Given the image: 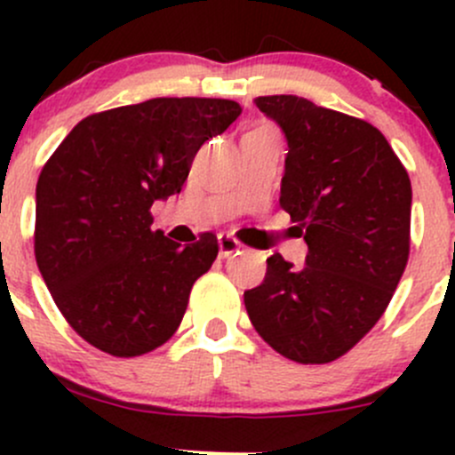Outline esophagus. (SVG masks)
<instances>
[{"label":"esophagus","instance_id":"1","mask_svg":"<svg viewBox=\"0 0 455 455\" xmlns=\"http://www.w3.org/2000/svg\"><path fill=\"white\" fill-rule=\"evenodd\" d=\"M218 244H220V255L222 257H231V255L240 253V249H242L240 242H237L233 235H228V233H220Z\"/></svg>","mask_w":455,"mask_h":455}]
</instances>
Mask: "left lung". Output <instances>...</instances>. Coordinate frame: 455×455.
<instances>
[{
  "label": "left lung",
  "mask_w": 455,
  "mask_h": 455,
  "mask_svg": "<svg viewBox=\"0 0 455 455\" xmlns=\"http://www.w3.org/2000/svg\"><path fill=\"white\" fill-rule=\"evenodd\" d=\"M288 140L279 204L308 244L306 266L275 253L244 292L251 323L286 359L330 363L376 325L410 259L411 182L368 121L292 94L257 96Z\"/></svg>",
  "instance_id": "obj_1"
}]
</instances>
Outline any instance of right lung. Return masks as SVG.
<instances>
[{
    "mask_svg": "<svg viewBox=\"0 0 455 455\" xmlns=\"http://www.w3.org/2000/svg\"><path fill=\"white\" fill-rule=\"evenodd\" d=\"M242 114L227 99H149L92 114L36 180L35 257L81 339L130 359L173 337L218 237L180 246L151 231V204L180 194L196 154Z\"/></svg>",
    "mask_w": 455,
    "mask_h": 455,
    "instance_id": "add662e5",
    "label": "right lung"
}]
</instances>
